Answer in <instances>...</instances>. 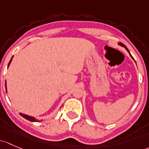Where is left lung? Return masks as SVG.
Returning a JSON list of instances; mask_svg holds the SVG:
<instances>
[{
  "instance_id": "8db88e82",
  "label": "left lung",
  "mask_w": 149,
  "mask_h": 149,
  "mask_svg": "<svg viewBox=\"0 0 149 149\" xmlns=\"http://www.w3.org/2000/svg\"><path fill=\"white\" fill-rule=\"evenodd\" d=\"M119 44L120 45V46H123V47H124V48H126V50H127V51H128V53H129L130 56H131V57H132V56H131V54H130V52H129V51H128V48H127V47H126V46H125V45H124V44H123V43H119ZM132 58H133V59H134V58H133V57H132Z\"/></svg>"
}]
</instances>
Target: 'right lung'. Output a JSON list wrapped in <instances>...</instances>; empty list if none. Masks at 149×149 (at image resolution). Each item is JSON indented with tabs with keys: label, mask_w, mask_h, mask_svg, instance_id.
Instances as JSON below:
<instances>
[{
	"label": "right lung",
	"mask_w": 149,
	"mask_h": 149,
	"mask_svg": "<svg viewBox=\"0 0 149 149\" xmlns=\"http://www.w3.org/2000/svg\"><path fill=\"white\" fill-rule=\"evenodd\" d=\"M11 60H12V58L10 59V62H9V63H8V65H10V62H11ZM20 114H21V116H23V118H26V119L30 120V121H33V122L36 121V120L35 118H33V117H31V116H27V115H26V114H23V113H20Z\"/></svg>",
	"instance_id": "1"
}]
</instances>
